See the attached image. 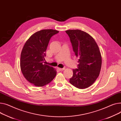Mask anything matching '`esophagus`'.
<instances>
[{
    "label": "esophagus",
    "instance_id": "1",
    "mask_svg": "<svg viewBox=\"0 0 121 121\" xmlns=\"http://www.w3.org/2000/svg\"><path fill=\"white\" fill-rule=\"evenodd\" d=\"M57 69H58L59 70L61 71V70H63L65 69V68H57Z\"/></svg>",
    "mask_w": 121,
    "mask_h": 121
}]
</instances>
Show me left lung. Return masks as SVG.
<instances>
[{"instance_id":"obj_1","label":"left lung","mask_w":121,"mask_h":121,"mask_svg":"<svg viewBox=\"0 0 121 121\" xmlns=\"http://www.w3.org/2000/svg\"><path fill=\"white\" fill-rule=\"evenodd\" d=\"M73 52L79 58L77 68L73 69L70 83L79 89L91 86L99 75L102 57L99 47L89 34L79 30L66 31Z\"/></svg>"}]
</instances>
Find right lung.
<instances>
[{
    "instance_id": "1",
    "label": "right lung",
    "mask_w": 121,
    "mask_h": 121,
    "mask_svg": "<svg viewBox=\"0 0 121 121\" xmlns=\"http://www.w3.org/2000/svg\"><path fill=\"white\" fill-rule=\"evenodd\" d=\"M58 33L52 29L37 31L23 48L20 61L21 70L27 81L35 86H43L50 83L56 75V70L46 65L45 57L50 39Z\"/></svg>"
}]
</instances>
